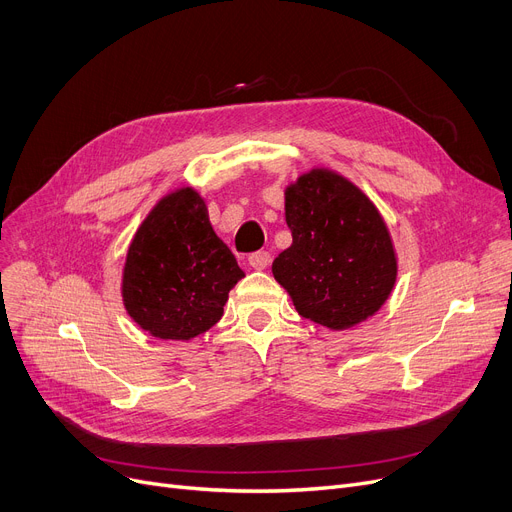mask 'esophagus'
<instances>
[{
  "mask_svg": "<svg viewBox=\"0 0 512 512\" xmlns=\"http://www.w3.org/2000/svg\"><path fill=\"white\" fill-rule=\"evenodd\" d=\"M270 261H272V255L267 251H257V253L249 255V265L253 267V270H265V267L270 265Z\"/></svg>",
  "mask_w": 512,
  "mask_h": 512,
  "instance_id": "obj_1",
  "label": "esophagus"
}]
</instances>
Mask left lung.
I'll use <instances>...</instances> for the list:
<instances>
[{
	"label": "left lung",
	"instance_id": "obj_1",
	"mask_svg": "<svg viewBox=\"0 0 512 512\" xmlns=\"http://www.w3.org/2000/svg\"><path fill=\"white\" fill-rule=\"evenodd\" d=\"M292 245L272 265L299 315L346 330L378 311L396 282L380 211L346 178L311 170L286 188Z\"/></svg>",
	"mask_w": 512,
	"mask_h": 512
}]
</instances>
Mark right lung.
<instances>
[{"label":"right lung","mask_w":512,"mask_h":512,"mask_svg":"<svg viewBox=\"0 0 512 512\" xmlns=\"http://www.w3.org/2000/svg\"><path fill=\"white\" fill-rule=\"evenodd\" d=\"M242 276L209 224L205 201L193 188H180L153 207L132 238L124 307L155 338L191 340L218 324Z\"/></svg>","instance_id":"add662e5"}]
</instances>
